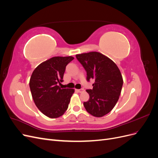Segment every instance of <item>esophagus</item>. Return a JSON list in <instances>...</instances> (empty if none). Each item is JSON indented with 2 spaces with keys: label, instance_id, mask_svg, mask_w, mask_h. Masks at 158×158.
<instances>
[{
  "label": "esophagus",
  "instance_id": "1",
  "mask_svg": "<svg viewBox=\"0 0 158 158\" xmlns=\"http://www.w3.org/2000/svg\"><path fill=\"white\" fill-rule=\"evenodd\" d=\"M77 91H78V92H79V93H82V92H84V89L83 88H80V89H77Z\"/></svg>",
  "mask_w": 158,
  "mask_h": 158
}]
</instances>
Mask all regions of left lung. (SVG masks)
I'll return each mask as SVG.
<instances>
[{"label": "left lung", "mask_w": 158, "mask_h": 158, "mask_svg": "<svg viewBox=\"0 0 158 158\" xmlns=\"http://www.w3.org/2000/svg\"><path fill=\"white\" fill-rule=\"evenodd\" d=\"M86 71V80L94 79L93 88L87 89L89 99L84 102L86 111L92 115L101 117L109 113L115 106L123 84L118 66L108 57L98 52L76 55Z\"/></svg>", "instance_id": "left-lung-1"}]
</instances>
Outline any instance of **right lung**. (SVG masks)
Listing matches in <instances>:
<instances>
[{
  "mask_svg": "<svg viewBox=\"0 0 158 158\" xmlns=\"http://www.w3.org/2000/svg\"><path fill=\"white\" fill-rule=\"evenodd\" d=\"M73 56H55L37 66L30 80V88L37 107L49 118L63 115L67 110L73 89L61 88L66 66Z\"/></svg>",
  "mask_w": 158,
  "mask_h": 158,
  "instance_id": "add662e5",
  "label": "right lung"
}]
</instances>
